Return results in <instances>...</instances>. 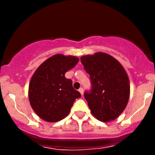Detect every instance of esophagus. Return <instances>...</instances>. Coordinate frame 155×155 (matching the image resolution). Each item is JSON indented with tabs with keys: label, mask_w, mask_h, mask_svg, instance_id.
<instances>
[{
	"label": "esophagus",
	"mask_w": 155,
	"mask_h": 155,
	"mask_svg": "<svg viewBox=\"0 0 155 155\" xmlns=\"http://www.w3.org/2000/svg\"><path fill=\"white\" fill-rule=\"evenodd\" d=\"M79 91L80 92V94H81V95H83V92H84V91H83V88H82V87H80V88L79 89Z\"/></svg>",
	"instance_id": "esophagus-1"
}]
</instances>
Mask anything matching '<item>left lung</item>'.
Here are the masks:
<instances>
[{"label":"left lung","instance_id":"left-lung-1","mask_svg":"<svg viewBox=\"0 0 155 155\" xmlns=\"http://www.w3.org/2000/svg\"><path fill=\"white\" fill-rule=\"evenodd\" d=\"M80 60L91 82V90L84 95L92 115L104 122L116 119L130 97V81L124 68L104 52L83 55Z\"/></svg>","mask_w":155,"mask_h":155}]
</instances>
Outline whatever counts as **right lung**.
<instances>
[{
  "label": "right lung",
  "mask_w": 155,
  "mask_h": 155,
  "mask_svg": "<svg viewBox=\"0 0 155 155\" xmlns=\"http://www.w3.org/2000/svg\"><path fill=\"white\" fill-rule=\"evenodd\" d=\"M79 62L73 55L56 54L46 59L36 70L28 87L30 104L35 113L48 122L61 121L70 113L80 93L73 87L65 73Z\"/></svg>",
  "instance_id": "right-lung-1"
}]
</instances>
